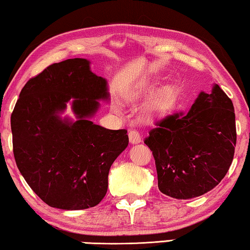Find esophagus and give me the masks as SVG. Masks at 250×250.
Here are the masks:
<instances>
[{"instance_id": "34e87169", "label": "esophagus", "mask_w": 250, "mask_h": 250, "mask_svg": "<svg viewBox=\"0 0 250 250\" xmlns=\"http://www.w3.org/2000/svg\"><path fill=\"white\" fill-rule=\"evenodd\" d=\"M128 137H129V142L131 143H140L141 141H142V136H141V134L139 131H136V129H131V131L128 132Z\"/></svg>"}]
</instances>
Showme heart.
<instances>
[{"mask_svg":"<svg viewBox=\"0 0 250 250\" xmlns=\"http://www.w3.org/2000/svg\"><path fill=\"white\" fill-rule=\"evenodd\" d=\"M149 89V83L142 82L139 86L134 90V91L129 95V99L135 100L142 95L143 92H146ZM176 101V90L172 86H165L159 90L155 95L150 99L149 104H147V110L149 113H164L172 107V104ZM114 109L119 111V107L114 106Z\"/></svg>","mask_w":250,"mask_h":250,"instance_id":"1","label":"heart"}]
</instances>
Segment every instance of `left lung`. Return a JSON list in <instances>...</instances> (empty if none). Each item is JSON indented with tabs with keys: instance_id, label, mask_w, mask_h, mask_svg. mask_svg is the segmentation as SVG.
<instances>
[{
	"instance_id": "1",
	"label": "left lung",
	"mask_w": 250,
	"mask_h": 250,
	"mask_svg": "<svg viewBox=\"0 0 250 250\" xmlns=\"http://www.w3.org/2000/svg\"><path fill=\"white\" fill-rule=\"evenodd\" d=\"M237 142L233 104L218 84L201 92L187 113L176 111L149 132L161 193L178 200L201 196L224 178Z\"/></svg>"
}]
</instances>
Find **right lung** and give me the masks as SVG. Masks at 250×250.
<instances>
[{
  "label": "right lung",
  "instance_id": "1",
  "mask_svg": "<svg viewBox=\"0 0 250 250\" xmlns=\"http://www.w3.org/2000/svg\"><path fill=\"white\" fill-rule=\"evenodd\" d=\"M108 97L106 80L84 59L49 65L21 90L11 115L14 159L28 185L52 208H93L106 195L111 165L128 146L126 129L88 119L97 100ZM72 98L74 123L57 115Z\"/></svg>",
  "mask_w": 250,
  "mask_h": 250
}]
</instances>
